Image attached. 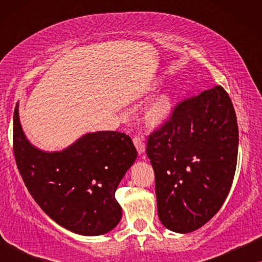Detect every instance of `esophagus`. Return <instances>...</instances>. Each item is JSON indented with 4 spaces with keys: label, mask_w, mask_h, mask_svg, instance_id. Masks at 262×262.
I'll list each match as a JSON object with an SVG mask.
<instances>
[{
    "label": "esophagus",
    "mask_w": 262,
    "mask_h": 262,
    "mask_svg": "<svg viewBox=\"0 0 262 262\" xmlns=\"http://www.w3.org/2000/svg\"><path fill=\"white\" fill-rule=\"evenodd\" d=\"M134 144L136 146V149H137L139 155H142V154L145 151V144L144 141H143V137H139V136L134 137Z\"/></svg>",
    "instance_id": "1"
}]
</instances>
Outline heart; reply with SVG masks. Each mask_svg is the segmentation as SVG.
I'll list each match as a JSON object with an SVG mask.
<instances>
[{"label": "heart", "instance_id": "heart-1", "mask_svg": "<svg viewBox=\"0 0 262 262\" xmlns=\"http://www.w3.org/2000/svg\"><path fill=\"white\" fill-rule=\"evenodd\" d=\"M174 110V100L169 93L156 96L145 108V120L150 126H160L169 119Z\"/></svg>", "mask_w": 262, "mask_h": 262}]
</instances>
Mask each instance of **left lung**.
Segmentation results:
<instances>
[{
	"label": "left lung",
	"mask_w": 262,
	"mask_h": 262,
	"mask_svg": "<svg viewBox=\"0 0 262 262\" xmlns=\"http://www.w3.org/2000/svg\"><path fill=\"white\" fill-rule=\"evenodd\" d=\"M237 150L235 110L221 85L179 103L146 145L161 223L180 234L207 223L230 191Z\"/></svg>",
	"instance_id": "1"
}]
</instances>
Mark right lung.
Listing matches in <instances>:
<instances>
[{"mask_svg":"<svg viewBox=\"0 0 262 262\" xmlns=\"http://www.w3.org/2000/svg\"><path fill=\"white\" fill-rule=\"evenodd\" d=\"M13 148L28 192L60 227L84 236L113 230L121 220L116 191L137 159L127 135L88 132L60 151H44L28 141L14 110Z\"/></svg>","mask_w":262,"mask_h":262,"instance_id":"obj_1","label":"right lung"}]
</instances>
